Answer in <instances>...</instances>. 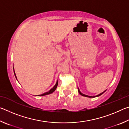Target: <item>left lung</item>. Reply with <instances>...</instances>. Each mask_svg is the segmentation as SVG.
I'll return each instance as SVG.
<instances>
[{
  "mask_svg": "<svg viewBox=\"0 0 129 129\" xmlns=\"http://www.w3.org/2000/svg\"><path fill=\"white\" fill-rule=\"evenodd\" d=\"M78 93H80V94H81V95H82V96H84V97H89V98H93V97H99V96L102 95V94H103L104 92H105V91H106V90H105V91H103V92H102V93H100V94H98V95H95V96H89V95H85V94H82V93L81 92V91H80V89H79V88H78Z\"/></svg>",
  "mask_w": 129,
  "mask_h": 129,
  "instance_id": "1",
  "label": "left lung"
}]
</instances>
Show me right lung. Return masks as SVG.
<instances>
[{
    "label": "right lung",
    "instance_id": "add662e5",
    "mask_svg": "<svg viewBox=\"0 0 129 129\" xmlns=\"http://www.w3.org/2000/svg\"><path fill=\"white\" fill-rule=\"evenodd\" d=\"M14 75H15V77H16V78L17 79V77H16V74H15V73L14 68ZM57 85H58V81H57V82H56V83L55 85H54V86L53 87V88H52L51 89V90H49L48 91H47V92H46V93H44L42 94L39 95L38 96H43V95H48V94H51V93H52L53 92V91H55L56 89L57 88Z\"/></svg>",
    "mask_w": 129,
    "mask_h": 129
}]
</instances>
